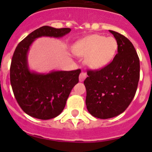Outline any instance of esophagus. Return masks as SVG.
<instances>
[{
	"instance_id": "34e87169",
	"label": "esophagus",
	"mask_w": 152,
	"mask_h": 152,
	"mask_svg": "<svg viewBox=\"0 0 152 152\" xmlns=\"http://www.w3.org/2000/svg\"><path fill=\"white\" fill-rule=\"evenodd\" d=\"M87 77V75H86V73H84V72H81V73L80 74V75H79V80H80V82H82V81H84V79Z\"/></svg>"
}]
</instances>
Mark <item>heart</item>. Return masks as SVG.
Wrapping results in <instances>:
<instances>
[{
  "label": "heart",
  "mask_w": 152,
  "mask_h": 152,
  "mask_svg": "<svg viewBox=\"0 0 152 152\" xmlns=\"http://www.w3.org/2000/svg\"><path fill=\"white\" fill-rule=\"evenodd\" d=\"M117 47V41L113 37L94 34L77 41L73 52L76 56L86 57L85 63L89 68L99 69L113 58Z\"/></svg>",
  "instance_id": "heart-1"
}]
</instances>
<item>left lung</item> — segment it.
Masks as SVG:
<instances>
[{
	"mask_svg": "<svg viewBox=\"0 0 152 152\" xmlns=\"http://www.w3.org/2000/svg\"><path fill=\"white\" fill-rule=\"evenodd\" d=\"M117 41V53L110 64L88 70L84 84L86 106L93 116L109 119L126 110L136 93L140 63L135 47L126 36L110 30Z\"/></svg>",
	"mask_w": 152,
	"mask_h": 152,
	"instance_id": "left-lung-1",
	"label": "left lung"
}]
</instances>
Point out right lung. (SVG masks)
<instances>
[{
  "label": "right lung",
  "mask_w": 152,
  "mask_h": 152,
  "mask_svg": "<svg viewBox=\"0 0 152 152\" xmlns=\"http://www.w3.org/2000/svg\"><path fill=\"white\" fill-rule=\"evenodd\" d=\"M70 31V28L42 26L29 33L14 51L10 69L12 90L21 109L32 117L50 119L58 116L65 107L72 88L78 83L80 69L48 74L30 72L27 64L29 46L39 37L59 38Z\"/></svg>",
  "instance_id": "add662e5"
}]
</instances>
